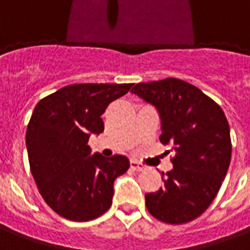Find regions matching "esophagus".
Returning a JSON list of instances; mask_svg holds the SVG:
<instances>
[{
    "label": "esophagus",
    "instance_id": "34e87169",
    "mask_svg": "<svg viewBox=\"0 0 250 250\" xmlns=\"http://www.w3.org/2000/svg\"><path fill=\"white\" fill-rule=\"evenodd\" d=\"M130 165H131V168H134V170H136V171H141V170L145 168V166H143L141 162L135 161V159H131Z\"/></svg>",
    "mask_w": 250,
    "mask_h": 250
}]
</instances>
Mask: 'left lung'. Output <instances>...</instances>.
<instances>
[{
    "mask_svg": "<svg viewBox=\"0 0 250 250\" xmlns=\"http://www.w3.org/2000/svg\"><path fill=\"white\" fill-rule=\"evenodd\" d=\"M131 92L158 109L159 141L174 151L173 168L162 173L165 185L146 194L147 210L171 225L195 220L215 198L230 163L224 111L193 84L174 77L138 83Z\"/></svg>",
    "mask_w": 250,
    "mask_h": 250,
    "instance_id": "8db88e82",
    "label": "left lung"
}]
</instances>
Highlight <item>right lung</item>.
Listing matches in <instances>:
<instances>
[{"instance_id":"1","label":"right lung","mask_w":250,"mask_h":250,"mask_svg":"<svg viewBox=\"0 0 250 250\" xmlns=\"http://www.w3.org/2000/svg\"><path fill=\"white\" fill-rule=\"evenodd\" d=\"M134 84H72L41 99L26 128L32 175L57 214L91 221L112 204L114 181L130 167L123 155H91L88 139L104 131L102 115Z\"/></svg>"}]
</instances>
